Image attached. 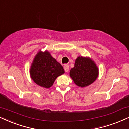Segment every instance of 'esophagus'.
<instances>
[{
	"label": "esophagus",
	"mask_w": 129,
	"mask_h": 129,
	"mask_svg": "<svg viewBox=\"0 0 129 129\" xmlns=\"http://www.w3.org/2000/svg\"><path fill=\"white\" fill-rule=\"evenodd\" d=\"M64 69L65 72H68V71H69V65L65 64L64 66Z\"/></svg>",
	"instance_id": "esophagus-1"
}]
</instances>
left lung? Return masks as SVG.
<instances>
[{
  "mask_svg": "<svg viewBox=\"0 0 129 129\" xmlns=\"http://www.w3.org/2000/svg\"><path fill=\"white\" fill-rule=\"evenodd\" d=\"M70 76L76 85L84 87L95 81L98 76V69L91 58L78 57L74 67L70 71Z\"/></svg>",
  "mask_w": 129,
  "mask_h": 129,
  "instance_id": "obj_1",
  "label": "left lung"
}]
</instances>
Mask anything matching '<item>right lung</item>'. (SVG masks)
<instances>
[{
  "instance_id": "right-lung-1",
  "label": "right lung",
  "mask_w": 129,
  "mask_h": 129,
  "mask_svg": "<svg viewBox=\"0 0 129 129\" xmlns=\"http://www.w3.org/2000/svg\"><path fill=\"white\" fill-rule=\"evenodd\" d=\"M64 73L63 66L48 51L38 52L30 69V75L33 81L39 86L47 88L51 87L55 79Z\"/></svg>"
}]
</instances>
